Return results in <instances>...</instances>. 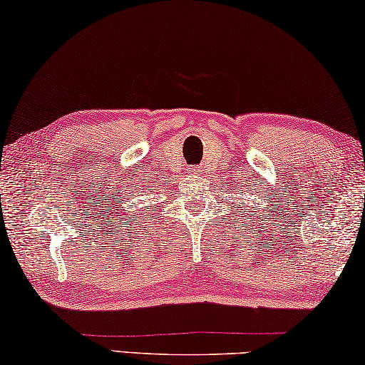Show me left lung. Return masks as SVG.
I'll return each instance as SVG.
<instances>
[{
    "label": "left lung",
    "mask_w": 365,
    "mask_h": 365,
    "mask_svg": "<svg viewBox=\"0 0 365 365\" xmlns=\"http://www.w3.org/2000/svg\"><path fill=\"white\" fill-rule=\"evenodd\" d=\"M254 210H257V208L254 207ZM265 212H267V207H265ZM270 212H272V208H270ZM250 215H254V213H250Z\"/></svg>",
    "instance_id": "1"
}]
</instances>
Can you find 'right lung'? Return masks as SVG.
Masks as SVG:
<instances>
[{
	"mask_svg": "<svg viewBox=\"0 0 365 365\" xmlns=\"http://www.w3.org/2000/svg\"><path fill=\"white\" fill-rule=\"evenodd\" d=\"M153 212H155V208H153ZM118 217H121V215H118ZM145 217H147V215H145ZM121 220H124V218H121Z\"/></svg>",
	"mask_w": 365,
	"mask_h": 365,
	"instance_id": "1",
	"label": "right lung"
}]
</instances>
